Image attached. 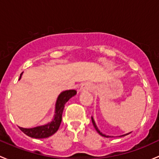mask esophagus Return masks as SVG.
<instances>
[{
  "label": "esophagus",
  "mask_w": 159,
  "mask_h": 159,
  "mask_svg": "<svg viewBox=\"0 0 159 159\" xmlns=\"http://www.w3.org/2000/svg\"><path fill=\"white\" fill-rule=\"evenodd\" d=\"M93 89V85L90 83H84L82 84L81 87H80V91H86L90 90Z\"/></svg>",
  "instance_id": "1"
}]
</instances>
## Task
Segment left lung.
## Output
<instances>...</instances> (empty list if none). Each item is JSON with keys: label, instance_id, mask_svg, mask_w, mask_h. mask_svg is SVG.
<instances>
[{"label": "left lung", "instance_id": "1", "mask_svg": "<svg viewBox=\"0 0 159 159\" xmlns=\"http://www.w3.org/2000/svg\"><path fill=\"white\" fill-rule=\"evenodd\" d=\"M91 119H92V122H93V126H94V128H95V129H96V132H97L99 134V135H102V136H103V137H106V138H109V137H113V136H109V135H105V134L102 133V132H101L100 131H99V129H98L97 125H96V122H95L94 119H93V116H92V117H91ZM131 132H129V133H126V134H124V135H119V137L125 136V135H129V134H130Z\"/></svg>", "mask_w": 159, "mask_h": 159}]
</instances>
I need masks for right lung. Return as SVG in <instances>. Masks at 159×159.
Instances as JSON below:
<instances>
[{
  "instance_id": "1",
  "label": "right lung",
  "mask_w": 159,
  "mask_h": 159,
  "mask_svg": "<svg viewBox=\"0 0 159 159\" xmlns=\"http://www.w3.org/2000/svg\"><path fill=\"white\" fill-rule=\"evenodd\" d=\"M23 73L20 74L19 80L21 79ZM76 94V91L75 89H70L61 92L57 97L55 104V111L53 118L50 122L44 124L42 125L33 127V128H19L28 136L34 139H45L51 136L57 132L59 129L60 123L62 121V114L64 109L65 104L70 98L74 96Z\"/></svg>"
}]
</instances>
